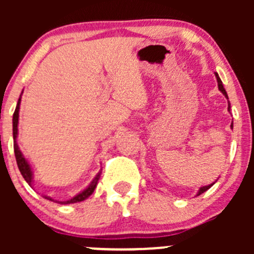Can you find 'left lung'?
<instances>
[{
	"label": "left lung",
	"mask_w": 254,
	"mask_h": 254,
	"mask_svg": "<svg viewBox=\"0 0 254 254\" xmlns=\"http://www.w3.org/2000/svg\"><path fill=\"white\" fill-rule=\"evenodd\" d=\"M215 76H216V81H217V86H219V89H220V92H221L222 94H224L225 97H226L227 99H229V97H227V93H226V91H225V88H224V84H222V81L221 79H220V77H219V75H217V72H215ZM227 111H231V106H230V102H229V107H227ZM234 127V123H232L231 124V127ZM214 184V183H212ZM212 184H209V186H205V187H201L200 189H199V191H198V194H196V195H200V194H203L204 191H206L207 189L209 188H211L212 187Z\"/></svg>",
	"instance_id": "1"
}]
</instances>
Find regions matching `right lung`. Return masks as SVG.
Instances as JSON below:
<instances>
[{
  "mask_svg": "<svg viewBox=\"0 0 254 254\" xmlns=\"http://www.w3.org/2000/svg\"><path fill=\"white\" fill-rule=\"evenodd\" d=\"M23 93V92H22ZM19 104H20V97L19 99H18V103H17V107H16V111L13 113V140H14V155H16V161H17V165H18V168H19L20 173H22L23 178L25 179V182H27L28 184H29L30 187H32V183H33V171H32V167H30V165L28 163V161L25 160V157L23 156L22 151L19 150V147H18V143H17V135H18V118H19ZM99 176H101V172L98 173L96 177H94L93 181L91 182V184H89L88 187H87L86 189H84L83 191H81V193L77 194V195L73 196L72 199H70V200L67 201H60V204H72V203H78V201H83L84 199L88 198L89 195H91L92 193L94 191V189H96L97 184H98V179H99ZM45 199H48V200H51L54 201L53 198H50V196H47L44 195Z\"/></svg>",
  "mask_w": 254,
  "mask_h": 254,
  "instance_id": "obj_1",
  "label": "right lung"
}]
</instances>
